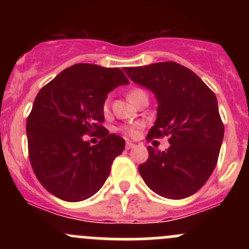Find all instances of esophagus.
<instances>
[{"instance_id":"34e87169","label":"esophagus","mask_w":249,"mask_h":249,"mask_svg":"<svg viewBox=\"0 0 249 249\" xmlns=\"http://www.w3.org/2000/svg\"><path fill=\"white\" fill-rule=\"evenodd\" d=\"M135 143H132V142H130V141H127L126 142V149H131V148H134L135 147Z\"/></svg>"}]
</instances>
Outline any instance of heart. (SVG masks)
I'll return each instance as SVG.
<instances>
[{
  "label": "heart",
  "mask_w": 249,
  "mask_h": 249,
  "mask_svg": "<svg viewBox=\"0 0 249 249\" xmlns=\"http://www.w3.org/2000/svg\"><path fill=\"white\" fill-rule=\"evenodd\" d=\"M126 96H127V99L132 102V104H136V102L139 101V100L142 99V97L147 96V94H145L142 89L134 88V89H130L129 91H127ZM102 110H104L105 114H108L109 113L108 100H106V101L104 102V105H102ZM140 127H141L140 123H136V124H134V125H123V126H120L119 130L123 132V134L127 135V136H135V135L137 134V130H139Z\"/></svg>",
  "instance_id": "heart-1"
}]
</instances>
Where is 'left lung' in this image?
I'll list each match as a JSON object with an SVG mask.
<instances>
[{"mask_svg":"<svg viewBox=\"0 0 249 249\" xmlns=\"http://www.w3.org/2000/svg\"><path fill=\"white\" fill-rule=\"evenodd\" d=\"M125 73L158 100V117L147 140L169 136L170 147H148L139 166L145 184L160 196L179 200L196 193L217 166L224 124L214 92L192 70L173 61L127 67Z\"/></svg>","mask_w":249,"mask_h":249,"instance_id":"left-lung-1","label":"left lung"}]
</instances>
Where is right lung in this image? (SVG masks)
<instances>
[{"label": "right lung", "instance_id": "1", "mask_svg": "<svg viewBox=\"0 0 249 249\" xmlns=\"http://www.w3.org/2000/svg\"><path fill=\"white\" fill-rule=\"evenodd\" d=\"M127 83L120 69L76 64L39 90L26 122L29 159L54 196L83 201L106 182L125 141L102 125V105L109 91ZM85 134L102 140L90 146Z\"/></svg>", "mask_w": 249, "mask_h": 249}]
</instances>
